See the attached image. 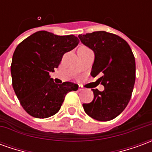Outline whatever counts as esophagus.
Segmentation results:
<instances>
[{
  "label": "esophagus",
  "mask_w": 152,
  "mask_h": 152,
  "mask_svg": "<svg viewBox=\"0 0 152 152\" xmlns=\"http://www.w3.org/2000/svg\"><path fill=\"white\" fill-rule=\"evenodd\" d=\"M84 87H83V86H79V90L80 91H82V90H84Z\"/></svg>",
  "instance_id": "obj_1"
}]
</instances>
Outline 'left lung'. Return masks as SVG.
<instances>
[{
	"mask_svg": "<svg viewBox=\"0 0 152 152\" xmlns=\"http://www.w3.org/2000/svg\"><path fill=\"white\" fill-rule=\"evenodd\" d=\"M78 37L94 51L95 58L91 76L100 75L98 80L103 91L93 89L94 99L84 103L87 115L99 121L113 120L127 107L135 83V58L129 44L117 35L104 31H94Z\"/></svg>",
	"mask_w": 152,
	"mask_h": 152,
	"instance_id": "8db88e82",
	"label": "left lung"
}]
</instances>
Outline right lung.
<instances>
[{
	"instance_id": "1",
	"label": "right lung",
	"mask_w": 152,
	"mask_h": 152,
	"mask_svg": "<svg viewBox=\"0 0 152 152\" xmlns=\"http://www.w3.org/2000/svg\"><path fill=\"white\" fill-rule=\"evenodd\" d=\"M79 42L74 35L39 31L16 47L10 66L12 86L30 115L40 119L52 116L60 110L66 94L78 89V85L72 82L55 84L50 73L58 66L63 54Z\"/></svg>"
}]
</instances>
